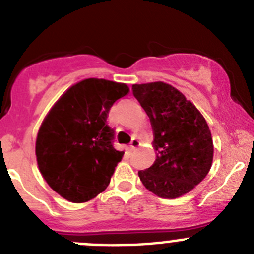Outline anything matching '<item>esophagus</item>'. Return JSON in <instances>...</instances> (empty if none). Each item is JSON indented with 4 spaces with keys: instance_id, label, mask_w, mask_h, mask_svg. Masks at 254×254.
I'll return each instance as SVG.
<instances>
[{
    "instance_id": "34e87169",
    "label": "esophagus",
    "mask_w": 254,
    "mask_h": 254,
    "mask_svg": "<svg viewBox=\"0 0 254 254\" xmlns=\"http://www.w3.org/2000/svg\"><path fill=\"white\" fill-rule=\"evenodd\" d=\"M139 145H140V141L136 139V137H134V139L131 140V142H130V150H132V151L136 150L137 146Z\"/></svg>"
}]
</instances>
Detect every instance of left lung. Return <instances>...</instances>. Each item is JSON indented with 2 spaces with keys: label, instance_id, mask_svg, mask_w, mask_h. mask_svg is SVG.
Masks as SVG:
<instances>
[{
  "label": "left lung",
  "instance_id": "obj_1",
  "mask_svg": "<svg viewBox=\"0 0 254 254\" xmlns=\"http://www.w3.org/2000/svg\"><path fill=\"white\" fill-rule=\"evenodd\" d=\"M132 94L150 118L157 151L155 163L139 171L142 184L160 198L184 195L211 167L214 146L205 119L171 84H132Z\"/></svg>",
  "mask_w": 254,
  "mask_h": 254
}]
</instances>
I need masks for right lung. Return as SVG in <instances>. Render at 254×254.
<instances>
[{
  "mask_svg": "<svg viewBox=\"0 0 254 254\" xmlns=\"http://www.w3.org/2000/svg\"><path fill=\"white\" fill-rule=\"evenodd\" d=\"M124 83L88 78L54 104L37 137L35 155L47 183L63 198L84 203L108 187L124 155L107 123L111 107L127 94Z\"/></svg>",
  "mask_w": 254,
  "mask_h": 254,
  "instance_id": "obj_1",
  "label": "right lung"
}]
</instances>
